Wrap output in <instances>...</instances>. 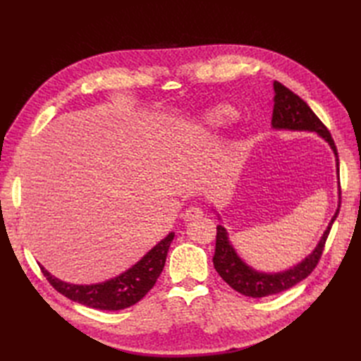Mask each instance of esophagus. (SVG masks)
I'll return each mask as SVG.
<instances>
[{"instance_id": "obj_1", "label": "esophagus", "mask_w": 361, "mask_h": 361, "mask_svg": "<svg viewBox=\"0 0 361 361\" xmlns=\"http://www.w3.org/2000/svg\"><path fill=\"white\" fill-rule=\"evenodd\" d=\"M183 220L185 221H192V220H197V218H202L203 216V209L199 206H191L188 207L187 211L183 212Z\"/></svg>"}]
</instances>
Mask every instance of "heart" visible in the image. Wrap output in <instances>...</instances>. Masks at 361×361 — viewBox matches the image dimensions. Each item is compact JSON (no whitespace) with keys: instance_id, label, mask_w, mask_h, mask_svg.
<instances>
[{"instance_id":"heart-1","label":"heart","mask_w":361,"mask_h":361,"mask_svg":"<svg viewBox=\"0 0 361 361\" xmlns=\"http://www.w3.org/2000/svg\"><path fill=\"white\" fill-rule=\"evenodd\" d=\"M235 117V113L224 105H214L207 106L195 118L194 125L191 126L190 135H206L212 134L226 128L228 123L232 122Z\"/></svg>"}]
</instances>
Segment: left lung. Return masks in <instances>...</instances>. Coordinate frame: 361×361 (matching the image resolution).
Instances as JSON below:
<instances>
[{"instance_id": "8db88e82", "label": "left lung", "mask_w": 361, "mask_h": 361, "mask_svg": "<svg viewBox=\"0 0 361 361\" xmlns=\"http://www.w3.org/2000/svg\"><path fill=\"white\" fill-rule=\"evenodd\" d=\"M274 110H272L271 126L279 130H307V133H314L324 138L330 145L336 157V171L338 180L337 149L329 129L325 128L318 116L312 111V108L298 94H295L279 81H274ZM338 207H341V182H338V206L329 226H326L325 232L322 233L318 245L300 264L280 272L257 271L253 267L245 264L241 256L236 253L231 239H228L226 227L218 224L215 255L212 259L216 272L228 286L236 292L245 295V297L262 298L290 289L305 277H309L316 264L319 262L325 241L330 233V228L338 215ZM218 218H220V215H218Z\"/></svg>"}]
</instances>
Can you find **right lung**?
I'll return each mask as SVG.
<instances>
[{"instance_id":"obj_1","label":"right lung","mask_w":361,"mask_h":361,"mask_svg":"<svg viewBox=\"0 0 361 361\" xmlns=\"http://www.w3.org/2000/svg\"><path fill=\"white\" fill-rule=\"evenodd\" d=\"M174 238V232L169 233L154 248L141 257L135 265L122 274L93 285H73L54 277L43 267V276L69 300L82 305L99 310H122L138 302L145 295L155 286V283L166 265L167 251Z\"/></svg>"}]
</instances>
